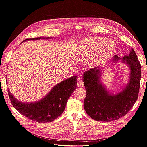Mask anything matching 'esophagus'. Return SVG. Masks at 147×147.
I'll use <instances>...</instances> for the list:
<instances>
[{"mask_svg": "<svg viewBox=\"0 0 147 147\" xmlns=\"http://www.w3.org/2000/svg\"><path fill=\"white\" fill-rule=\"evenodd\" d=\"M77 85L79 87H82L84 86V82H83L82 79L81 78H78Z\"/></svg>", "mask_w": 147, "mask_h": 147, "instance_id": "1", "label": "esophagus"}]
</instances>
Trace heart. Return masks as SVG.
<instances>
[{
  "mask_svg": "<svg viewBox=\"0 0 147 147\" xmlns=\"http://www.w3.org/2000/svg\"><path fill=\"white\" fill-rule=\"evenodd\" d=\"M116 45L107 37H92L82 41L81 52L87 58H91L97 55L95 61H102L110 57L115 52Z\"/></svg>",
  "mask_w": 147,
  "mask_h": 147,
  "instance_id": "b5f03b06",
  "label": "heart"
}]
</instances>
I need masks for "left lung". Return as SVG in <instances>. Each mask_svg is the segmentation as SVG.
Returning <instances> with one entry per match:
<instances>
[{
    "mask_svg": "<svg viewBox=\"0 0 147 147\" xmlns=\"http://www.w3.org/2000/svg\"><path fill=\"white\" fill-rule=\"evenodd\" d=\"M121 60L130 69L129 80L124 89L116 95L110 94L101 82L102 67H96L84 73V85L86 97L84 100L85 111L90 118L97 121L110 122L125 116L137 101L141 78V65L135 51L123 58L115 55L111 62Z\"/></svg>",
    "mask_w": 147,
    "mask_h": 147,
    "instance_id": "obj_1",
    "label": "left lung"
}]
</instances>
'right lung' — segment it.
Wrapping results in <instances>:
<instances>
[{
    "mask_svg": "<svg viewBox=\"0 0 147 147\" xmlns=\"http://www.w3.org/2000/svg\"><path fill=\"white\" fill-rule=\"evenodd\" d=\"M40 39H51V37L27 39L23 41V42L26 40ZM76 76H73L57 84L47 95L36 102L23 103L18 101L12 95L9 90H8V96L11 104L16 110L28 119L37 123L52 122L64 111L67 101L76 88Z\"/></svg>",
    "mask_w": 147,
    "mask_h": 147,
    "instance_id": "obj_1",
    "label": "right lung"
}]
</instances>
